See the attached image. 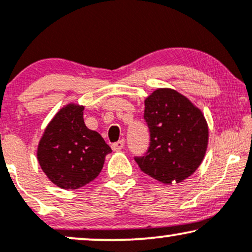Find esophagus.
<instances>
[{
	"label": "esophagus",
	"mask_w": 252,
	"mask_h": 252,
	"mask_svg": "<svg viewBox=\"0 0 252 252\" xmlns=\"http://www.w3.org/2000/svg\"><path fill=\"white\" fill-rule=\"evenodd\" d=\"M123 147H124V140H121V141H118V142L112 143L111 148H112V150H115V152H118V150L123 149Z\"/></svg>",
	"instance_id": "34e87169"
}]
</instances>
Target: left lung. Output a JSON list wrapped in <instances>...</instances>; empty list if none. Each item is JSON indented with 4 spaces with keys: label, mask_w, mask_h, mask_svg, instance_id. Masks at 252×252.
Masks as SVG:
<instances>
[{
    "label": "left lung",
    "mask_w": 252,
    "mask_h": 252,
    "mask_svg": "<svg viewBox=\"0 0 252 252\" xmlns=\"http://www.w3.org/2000/svg\"><path fill=\"white\" fill-rule=\"evenodd\" d=\"M150 131L146 156L135 161L163 185L180 184L198 169L209 146V126L201 110L176 90L160 88L144 99Z\"/></svg>",
    "instance_id": "8db88e82"
}]
</instances>
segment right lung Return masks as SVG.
<instances>
[{
    "instance_id": "obj_1",
    "label": "right lung",
    "mask_w": 252,
    "mask_h": 252,
    "mask_svg": "<svg viewBox=\"0 0 252 252\" xmlns=\"http://www.w3.org/2000/svg\"><path fill=\"white\" fill-rule=\"evenodd\" d=\"M84 105L68 103L54 115L40 138L37 162L51 182L77 189L99 175L111 148L84 122Z\"/></svg>"
}]
</instances>
